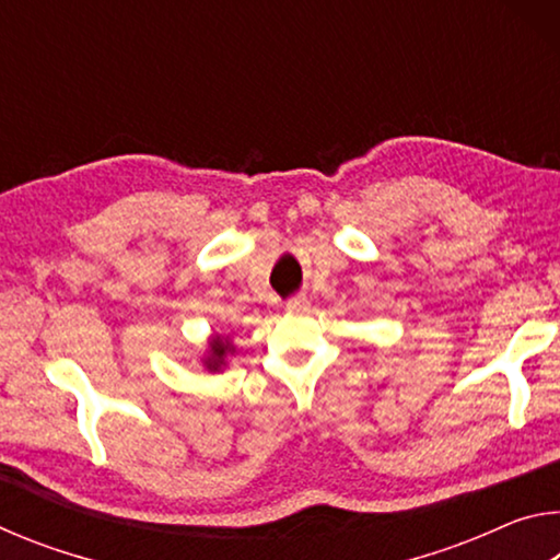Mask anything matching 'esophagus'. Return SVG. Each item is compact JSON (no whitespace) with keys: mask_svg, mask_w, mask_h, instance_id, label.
Returning <instances> with one entry per match:
<instances>
[{"mask_svg":"<svg viewBox=\"0 0 560 560\" xmlns=\"http://www.w3.org/2000/svg\"><path fill=\"white\" fill-rule=\"evenodd\" d=\"M287 308L289 311H306L308 308V299L303 296V293H296V296H291L287 301Z\"/></svg>","mask_w":560,"mask_h":560,"instance_id":"1","label":"esophagus"}]
</instances>
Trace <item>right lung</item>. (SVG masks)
Returning <instances> with one entry per match:
<instances>
[{
	"mask_svg": "<svg viewBox=\"0 0 560 560\" xmlns=\"http://www.w3.org/2000/svg\"><path fill=\"white\" fill-rule=\"evenodd\" d=\"M210 346H212V358L207 360V368H210V371H217V368H222V360L226 355V350H230V343L222 338H214Z\"/></svg>",
	"mask_w": 560,
	"mask_h": 560,
	"instance_id": "1",
	"label": "right lung"
}]
</instances>
